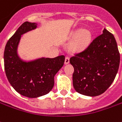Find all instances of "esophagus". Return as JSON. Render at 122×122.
I'll return each mask as SVG.
<instances>
[{"label": "esophagus", "mask_w": 122, "mask_h": 122, "mask_svg": "<svg viewBox=\"0 0 122 122\" xmlns=\"http://www.w3.org/2000/svg\"><path fill=\"white\" fill-rule=\"evenodd\" d=\"M69 63V57H66L65 59V64H68Z\"/></svg>", "instance_id": "1"}]
</instances>
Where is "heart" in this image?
I'll return each mask as SVG.
<instances>
[{"label": "heart", "instance_id": "heart-1", "mask_svg": "<svg viewBox=\"0 0 122 122\" xmlns=\"http://www.w3.org/2000/svg\"><path fill=\"white\" fill-rule=\"evenodd\" d=\"M74 37L76 38L72 45V47L75 50H81L87 47L91 39V34L84 29H79L75 31Z\"/></svg>", "mask_w": 122, "mask_h": 122}]
</instances>
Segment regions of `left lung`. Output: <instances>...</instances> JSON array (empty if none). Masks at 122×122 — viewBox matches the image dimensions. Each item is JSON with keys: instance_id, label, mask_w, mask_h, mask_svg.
<instances>
[{"instance_id": "left-lung-1", "label": "left lung", "mask_w": 122, "mask_h": 122, "mask_svg": "<svg viewBox=\"0 0 122 122\" xmlns=\"http://www.w3.org/2000/svg\"><path fill=\"white\" fill-rule=\"evenodd\" d=\"M120 61L114 36L104 29L88 47L70 58L74 67L73 85L75 91L92 97L104 93L116 76Z\"/></svg>"}]
</instances>
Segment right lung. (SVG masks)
Wrapping results in <instances>:
<instances>
[{
	"label": "right lung",
	"instance_id": "1",
	"mask_svg": "<svg viewBox=\"0 0 122 122\" xmlns=\"http://www.w3.org/2000/svg\"><path fill=\"white\" fill-rule=\"evenodd\" d=\"M35 23L25 22L9 39L4 52L5 70L12 87L30 98L46 95L54 85V77L64 64L65 56L42 58L32 62L20 59L16 49L21 35L37 27Z\"/></svg>",
	"mask_w": 122,
	"mask_h": 122
}]
</instances>
